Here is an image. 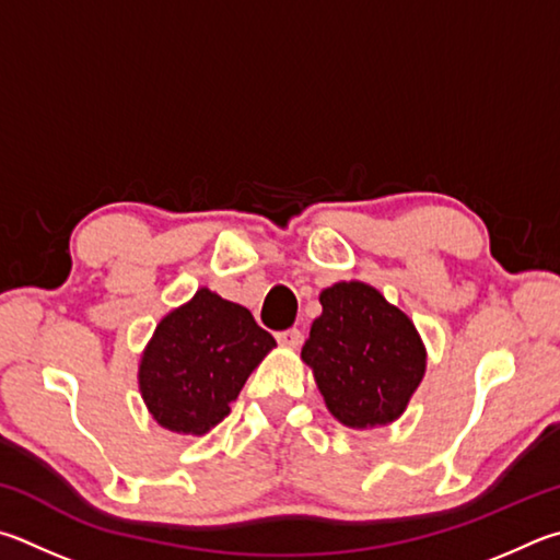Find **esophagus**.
<instances>
[{
    "instance_id": "esophagus-1",
    "label": "esophagus",
    "mask_w": 560,
    "mask_h": 560,
    "mask_svg": "<svg viewBox=\"0 0 560 560\" xmlns=\"http://www.w3.org/2000/svg\"><path fill=\"white\" fill-rule=\"evenodd\" d=\"M275 339H278L280 347L298 349L302 345V331L292 327V329H285V331H278V335H275Z\"/></svg>"
}]
</instances>
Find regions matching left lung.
<instances>
[{
  "instance_id": "8db88e82",
  "label": "left lung",
  "mask_w": 560,
  "mask_h": 560,
  "mask_svg": "<svg viewBox=\"0 0 560 560\" xmlns=\"http://www.w3.org/2000/svg\"><path fill=\"white\" fill-rule=\"evenodd\" d=\"M302 361L341 425L381 428L398 420L425 376L428 351L406 312L361 280L322 290Z\"/></svg>"
}]
</instances>
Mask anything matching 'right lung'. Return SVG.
<instances>
[{
	"label": "right lung",
	"instance_id": "obj_1",
	"mask_svg": "<svg viewBox=\"0 0 560 560\" xmlns=\"http://www.w3.org/2000/svg\"><path fill=\"white\" fill-rule=\"evenodd\" d=\"M272 347V335L243 305L196 290L160 319L142 351L144 406L164 430L201 438L231 413V400Z\"/></svg>",
	"mask_w": 560,
	"mask_h": 560
}]
</instances>
